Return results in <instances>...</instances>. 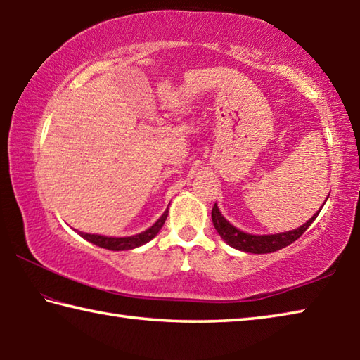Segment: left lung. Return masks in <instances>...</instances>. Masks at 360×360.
<instances>
[{"instance_id":"left-lung-1","label":"left lung","mask_w":360,"mask_h":360,"mask_svg":"<svg viewBox=\"0 0 360 360\" xmlns=\"http://www.w3.org/2000/svg\"><path fill=\"white\" fill-rule=\"evenodd\" d=\"M319 211L316 212V214L309 219L307 224H303L302 227H298L295 230L283 231V233H275V235H251V233H246V231L238 230L235 225H231L227 219L221 214V211H219L216 203L212 206L211 217L217 233L221 235V238L231 248L238 249V251L251 252V254H268V252L279 251V249L289 246L295 240L300 238L303 231L313 224L316 217H318Z\"/></svg>"}]
</instances>
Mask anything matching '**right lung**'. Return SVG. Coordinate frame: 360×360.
<instances>
[{
  "label": "right lung",
  "mask_w": 360,
  "mask_h": 360,
  "mask_svg": "<svg viewBox=\"0 0 360 360\" xmlns=\"http://www.w3.org/2000/svg\"><path fill=\"white\" fill-rule=\"evenodd\" d=\"M168 216V210L163 212L162 217L158 221L149 227L146 231H141V233L133 235V236H103V235H92V233H84V231H79V235L82 236L94 245L109 249V251H129V249H135L138 246H143L146 243H149L154 236L160 231V229L163 227V224L167 221Z\"/></svg>",
  "instance_id": "right-lung-1"
}]
</instances>
